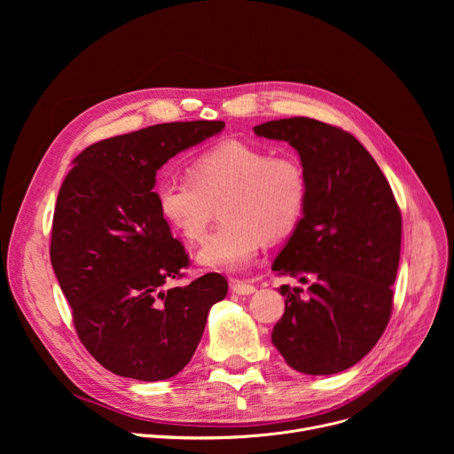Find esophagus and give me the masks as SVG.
Masks as SVG:
<instances>
[{
  "instance_id": "1",
  "label": "esophagus",
  "mask_w": 454,
  "mask_h": 454,
  "mask_svg": "<svg viewBox=\"0 0 454 454\" xmlns=\"http://www.w3.org/2000/svg\"><path fill=\"white\" fill-rule=\"evenodd\" d=\"M231 291L235 293V294H240V296H247V294H253L256 289H254V286L253 284H249V282H244V280H231Z\"/></svg>"
}]
</instances>
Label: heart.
<instances>
[{"instance_id":"1","label":"heart","mask_w":454,"mask_h":454,"mask_svg":"<svg viewBox=\"0 0 454 454\" xmlns=\"http://www.w3.org/2000/svg\"><path fill=\"white\" fill-rule=\"evenodd\" d=\"M307 174L293 154L228 140L188 165V179H165L156 203L167 224L188 242H201L219 214L221 226L198 253L201 266L237 271L253 262L264 240L291 233L307 203Z\"/></svg>"}]
</instances>
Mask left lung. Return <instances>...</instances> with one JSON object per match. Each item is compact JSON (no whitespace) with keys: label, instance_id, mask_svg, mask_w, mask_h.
I'll use <instances>...</instances> for the list:
<instances>
[{"label":"left lung","instance_id":"8db88e82","mask_svg":"<svg viewBox=\"0 0 454 454\" xmlns=\"http://www.w3.org/2000/svg\"><path fill=\"white\" fill-rule=\"evenodd\" d=\"M256 137L294 147L307 174L303 217L273 262L303 289L280 287L286 312L271 340L286 363L331 375L361 361L392 316L403 217L370 153L347 131L294 116L254 125Z\"/></svg>","mask_w":454,"mask_h":454}]
</instances>
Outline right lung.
Returning <instances> with one entry per match:
<instances>
[{
  "label": "right lung",
  "mask_w": 454,
  "mask_h": 454,
  "mask_svg": "<svg viewBox=\"0 0 454 454\" xmlns=\"http://www.w3.org/2000/svg\"><path fill=\"white\" fill-rule=\"evenodd\" d=\"M224 121L151 125L84 149L64 177L50 258L88 352L138 380L179 373L196 352L208 310L228 282L207 273L168 287L190 261L156 203V172L177 153L221 133Z\"/></svg>",
  "instance_id": "obj_1"
}]
</instances>
